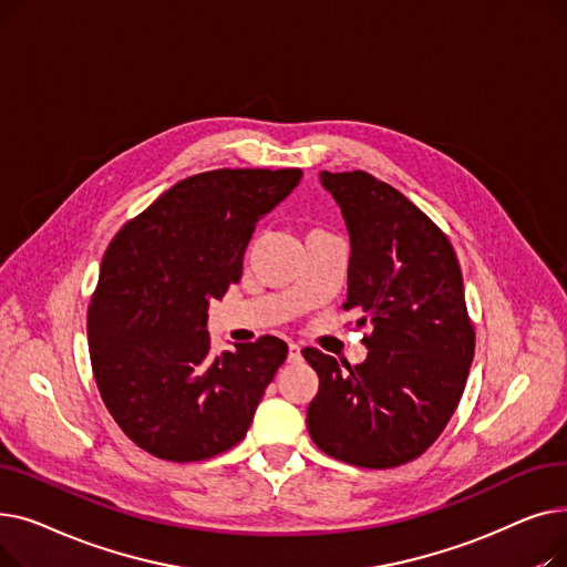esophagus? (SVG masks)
<instances>
[{
    "label": "esophagus",
    "instance_id": "esophagus-1",
    "mask_svg": "<svg viewBox=\"0 0 567 567\" xmlns=\"http://www.w3.org/2000/svg\"><path fill=\"white\" fill-rule=\"evenodd\" d=\"M287 359H289V363L301 361V347H299V344H289V353H287Z\"/></svg>",
    "mask_w": 567,
    "mask_h": 567
}]
</instances>
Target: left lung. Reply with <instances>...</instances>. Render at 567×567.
Segmentation results:
<instances>
[{
	"mask_svg": "<svg viewBox=\"0 0 567 567\" xmlns=\"http://www.w3.org/2000/svg\"><path fill=\"white\" fill-rule=\"evenodd\" d=\"M349 229L344 310L370 326L368 359L342 365L315 347L308 406L317 449L363 468L421 457L449 425L475 349L457 255L419 206L363 169L321 172Z\"/></svg>",
	"mask_w": 567,
	"mask_h": 567,
	"instance_id": "1",
	"label": "left lung"
}]
</instances>
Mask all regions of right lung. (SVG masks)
<instances>
[{
	"label": "right lung",
	"instance_id": "obj_1",
	"mask_svg": "<svg viewBox=\"0 0 567 567\" xmlns=\"http://www.w3.org/2000/svg\"><path fill=\"white\" fill-rule=\"evenodd\" d=\"M301 176L296 167L202 172L112 238L86 312L89 353L112 419L148 455L202 462L246 436L287 344L261 336L212 355L206 310L241 280L257 220Z\"/></svg>",
	"mask_w": 567,
	"mask_h": 567
}]
</instances>
